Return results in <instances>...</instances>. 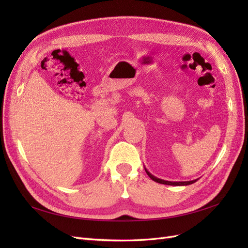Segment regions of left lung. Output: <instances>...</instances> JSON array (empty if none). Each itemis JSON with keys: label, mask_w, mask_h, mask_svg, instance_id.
<instances>
[{"label": "left lung", "mask_w": 248, "mask_h": 248, "mask_svg": "<svg viewBox=\"0 0 248 248\" xmlns=\"http://www.w3.org/2000/svg\"><path fill=\"white\" fill-rule=\"evenodd\" d=\"M145 170H146V172H147V175L151 178L153 181H155V182H157V183H160V184H166V185H174V186H185V185H190V184H192V183H194V182H197L198 181V179H196V180H192V181H182V182H172V181H166V180H162V179H159V178H157V177H155V176H153L151 172H150L146 168H145Z\"/></svg>", "instance_id": "obj_1"}]
</instances>
